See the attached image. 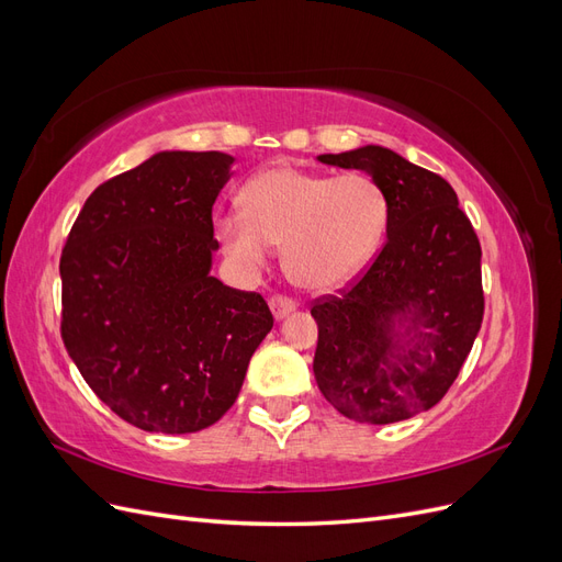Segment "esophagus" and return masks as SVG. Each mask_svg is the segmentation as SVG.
<instances>
[{"instance_id":"obj_1","label":"esophagus","mask_w":562,"mask_h":562,"mask_svg":"<svg viewBox=\"0 0 562 562\" xmlns=\"http://www.w3.org/2000/svg\"><path fill=\"white\" fill-rule=\"evenodd\" d=\"M295 300L285 297V295H271L269 297V310L274 314V318H285L291 312H295Z\"/></svg>"}]
</instances>
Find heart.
Instances as JSON below:
<instances>
[{
    "mask_svg": "<svg viewBox=\"0 0 562 562\" xmlns=\"http://www.w3.org/2000/svg\"><path fill=\"white\" fill-rule=\"evenodd\" d=\"M389 206L375 180L361 173L316 176L277 166L241 192V213L217 220V239L248 269L283 246V267L297 285L330 291L353 279L375 255Z\"/></svg>",
    "mask_w": 562,
    "mask_h": 562,
    "instance_id": "obj_1",
    "label": "heart"
}]
</instances>
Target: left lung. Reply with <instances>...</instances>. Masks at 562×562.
<instances>
[{"instance_id":"8db88e82","label":"left lung","mask_w":562,"mask_h":562,"mask_svg":"<svg viewBox=\"0 0 562 562\" xmlns=\"http://www.w3.org/2000/svg\"><path fill=\"white\" fill-rule=\"evenodd\" d=\"M318 161L356 168L382 190L386 244L349 288L314 302V378L349 419L391 424L429 411L481 330V244L448 180L380 145Z\"/></svg>"}]
</instances>
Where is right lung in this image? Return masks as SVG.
Masks as SVG:
<instances>
[{
  "mask_svg": "<svg viewBox=\"0 0 562 562\" xmlns=\"http://www.w3.org/2000/svg\"><path fill=\"white\" fill-rule=\"evenodd\" d=\"M223 151H159L95 187L60 255V335L114 415L194 434L239 396L274 326L260 293L211 277Z\"/></svg>",
  "mask_w": 562,
  "mask_h": 562,
  "instance_id": "1",
  "label": "right lung"
}]
</instances>
